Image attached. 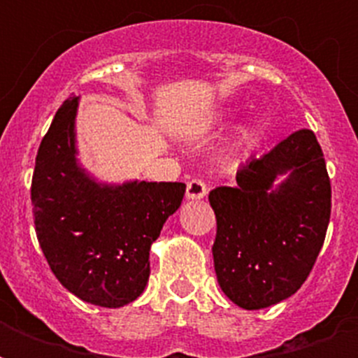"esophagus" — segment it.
<instances>
[{"instance_id": "obj_1", "label": "esophagus", "mask_w": 358, "mask_h": 358, "mask_svg": "<svg viewBox=\"0 0 358 358\" xmlns=\"http://www.w3.org/2000/svg\"><path fill=\"white\" fill-rule=\"evenodd\" d=\"M208 193L206 184L199 178H193L187 182V187H185V196L191 199V201H199V199H204Z\"/></svg>"}]
</instances>
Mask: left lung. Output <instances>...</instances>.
Segmentation results:
<instances>
[{"mask_svg": "<svg viewBox=\"0 0 358 358\" xmlns=\"http://www.w3.org/2000/svg\"><path fill=\"white\" fill-rule=\"evenodd\" d=\"M234 187L210 191L217 236L213 266L224 295L245 310L288 299L325 241L331 180L312 129H299L236 174Z\"/></svg>", "mask_w": 358, "mask_h": 358, "instance_id": "left-lung-1", "label": "left lung"}]
</instances>
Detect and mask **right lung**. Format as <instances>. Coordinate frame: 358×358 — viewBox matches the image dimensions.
I'll return each mask as SVG.
<instances>
[{
	"mask_svg": "<svg viewBox=\"0 0 358 358\" xmlns=\"http://www.w3.org/2000/svg\"><path fill=\"white\" fill-rule=\"evenodd\" d=\"M78 96L64 100L36 152L31 182L36 238L70 294L119 308L143 294L150 245L182 204L185 184L96 182L78 162Z\"/></svg>",
	"mask_w": 358,
	"mask_h": 358,
	"instance_id": "add662e5",
	"label": "right lung"
}]
</instances>
